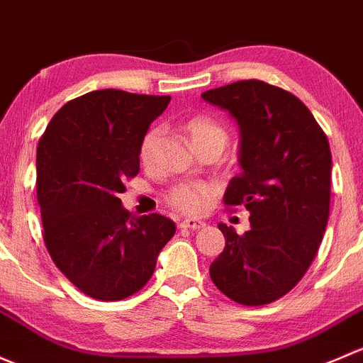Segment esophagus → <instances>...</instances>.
Wrapping results in <instances>:
<instances>
[{
    "label": "esophagus",
    "mask_w": 363,
    "mask_h": 363,
    "mask_svg": "<svg viewBox=\"0 0 363 363\" xmlns=\"http://www.w3.org/2000/svg\"><path fill=\"white\" fill-rule=\"evenodd\" d=\"M206 227V223L201 222V220H192V218H186L182 220L180 222V229H190V230H201Z\"/></svg>",
    "instance_id": "34e87169"
}]
</instances>
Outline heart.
Instances as JSON below:
<instances>
[{
    "label": "heart",
    "mask_w": 363,
    "mask_h": 363,
    "mask_svg": "<svg viewBox=\"0 0 363 363\" xmlns=\"http://www.w3.org/2000/svg\"><path fill=\"white\" fill-rule=\"evenodd\" d=\"M183 130L201 155L209 154V152L220 155L229 143L227 127L209 115L190 117L183 124ZM162 136L164 129L160 125L148 127L141 136L138 157H140V162L143 167L154 166ZM215 194L216 189L209 183H178V185L171 186L164 197L174 211L183 213V215H199Z\"/></svg>",
    "instance_id": "heart-1"
}]
</instances>
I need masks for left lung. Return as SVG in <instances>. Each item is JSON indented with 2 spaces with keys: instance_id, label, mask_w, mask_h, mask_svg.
<instances>
[{
  "instance_id": "obj_1",
  "label": "left lung",
  "mask_w": 363,
  "mask_h": 363,
  "mask_svg": "<svg viewBox=\"0 0 363 363\" xmlns=\"http://www.w3.org/2000/svg\"><path fill=\"white\" fill-rule=\"evenodd\" d=\"M203 99L229 111L241 129L239 164L223 196L250 211L242 236L218 223L225 248L209 265L216 289L242 306L278 301L318 253L330 211L327 134L301 99L262 80L211 89Z\"/></svg>"
}]
</instances>
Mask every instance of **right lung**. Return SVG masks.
I'll list each match as a JSON object with an SVG mask.
<instances>
[{
    "label": "right lung",
    "mask_w": 363,
    "mask_h": 363,
    "mask_svg": "<svg viewBox=\"0 0 363 363\" xmlns=\"http://www.w3.org/2000/svg\"><path fill=\"white\" fill-rule=\"evenodd\" d=\"M171 96L92 91L52 117L36 150L43 241L59 271L98 301L140 292L174 223L159 213L130 216L118 194L140 173L141 136Z\"/></svg>",
    "instance_id": "right-lung-1"
}]
</instances>
